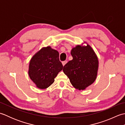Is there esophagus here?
<instances>
[{
    "mask_svg": "<svg viewBox=\"0 0 125 125\" xmlns=\"http://www.w3.org/2000/svg\"><path fill=\"white\" fill-rule=\"evenodd\" d=\"M67 63V61H63L62 62V64L63 66H64L65 65L66 63Z\"/></svg>",
    "mask_w": 125,
    "mask_h": 125,
    "instance_id": "obj_1",
    "label": "esophagus"
}]
</instances>
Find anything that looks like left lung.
I'll use <instances>...</instances> for the list:
<instances>
[{
  "label": "left lung",
  "mask_w": 125,
  "mask_h": 125,
  "mask_svg": "<svg viewBox=\"0 0 125 125\" xmlns=\"http://www.w3.org/2000/svg\"><path fill=\"white\" fill-rule=\"evenodd\" d=\"M73 59L63 67V71L69 78L73 87L84 90L96 79L98 60L92 48L77 46L71 52Z\"/></svg>",
  "instance_id": "left-lung-1"
}]
</instances>
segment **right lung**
I'll list each match as a JSON object with an SVG mask.
<instances>
[{"label":"right lung","mask_w":125,"mask_h":125,"mask_svg":"<svg viewBox=\"0 0 125 125\" xmlns=\"http://www.w3.org/2000/svg\"><path fill=\"white\" fill-rule=\"evenodd\" d=\"M63 67L59 53L49 46L42 48L31 58L28 74L38 88L44 89L54 83Z\"/></svg>","instance_id":"right-lung-1"}]
</instances>
